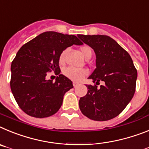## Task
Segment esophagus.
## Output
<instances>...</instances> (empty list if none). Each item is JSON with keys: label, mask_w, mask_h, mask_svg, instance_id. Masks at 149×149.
I'll return each instance as SVG.
<instances>
[{"label": "esophagus", "mask_w": 149, "mask_h": 149, "mask_svg": "<svg viewBox=\"0 0 149 149\" xmlns=\"http://www.w3.org/2000/svg\"><path fill=\"white\" fill-rule=\"evenodd\" d=\"M73 87L76 88V87H77V86H78L79 83H78V82H73Z\"/></svg>", "instance_id": "1"}]
</instances>
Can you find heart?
Segmentation results:
<instances>
[{"mask_svg": "<svg viewBox=\"0 0 149 149\" xmlns=\"http://www.w3.org/2000/svg\"><path fill=\"white\" fill-rule=\"evenodd\" d=\"M79 49L81 53H82V55H83L85 59H87L90 56L91 57L92 49H91V48L90 46H87V45H84V46H82L79 48ZM67 49H65L61 53L60 56H59V62L61 64H63L65 61V57L66 55H67ZM63 73H64L66 77H67L70 79L79 82V81H81L85 76H87L88 70L85 69H76L74 67H69L64 70Z\"/></svg>", "mask_w": 149, "mask_h": 149, "instance_id": "1", "label": "heart"}]
</instances>
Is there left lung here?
<instances>
[{
  "label": "left lung",
  "mask_w": 149,
  "mask_h": 149,
  "mask_svg": "<svg viewBox=\"0 0 149 149\" xmlns=\"http://www.w3.org/2000/svg\"><path fill=\"white\" fill-rule=\"evenodd\" d=\"M79 38L96 54V68L88 79L97 84L88 85V93L80 98L79 109L94 121H108L118 116L131 100L136 91L137 71L128 52L106 35H82Z\"/></svg>",
  "instance_id": "1"
}]
</instances>
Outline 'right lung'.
<instances>
[{
  "instance_id": "1",
  "label": "right lung",
  "mask_w": 149,
  "mask_h": 149,
  "mask_svg": "<svg viewBox=\"0 0 149 149\" xmlns=\"http://www.w3.org/2000/svg\"><path fill=\"white\" fill-rule=\"evenodd\" d=\"M82 42L75 35L47 31L23 45L11 64L10 88L15 101L28 116L46 118L59 110L72 82L60 74L59 56L66 48ZM55 72L56 82L45 79Z\"/></svg>"
}]
</instances>
